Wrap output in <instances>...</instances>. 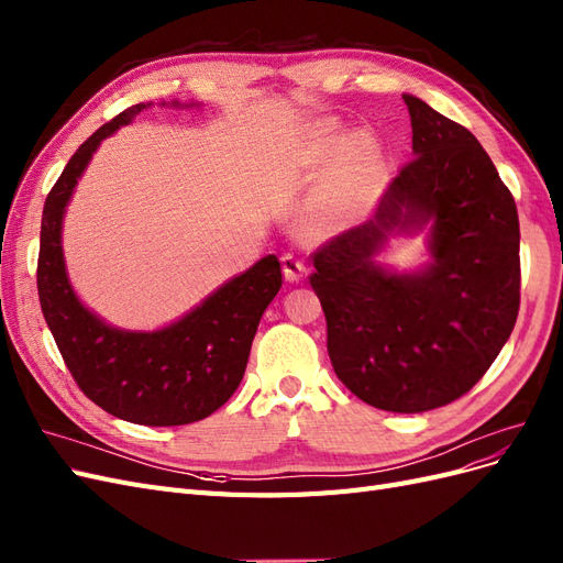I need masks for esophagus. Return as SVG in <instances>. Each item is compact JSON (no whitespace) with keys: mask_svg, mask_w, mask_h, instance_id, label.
I'll return each mask as SVG.
<instances>
[{"mask_svg":"<svg viewBox=\"0 0 563 563\" xmlns=\"http://www.w3.org/2000/svg\"><path fill=\"white\" fill-rule=\"evenodd\" d=\"M280 262H283L285 278L290 280V283H299L303 276H307V264H303L301 256L287 252V254L280 256Z\"/></svg>","mask_w":563,"mask_h":563,"instance_id":"34e87169","label":"esophagus"}]
</instances>
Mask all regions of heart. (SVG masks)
<instances>
[{
	"label": "heart",
	"instance_id": "b5f03b06",
	"mask_svg": "<svg viewBox=\"0 0 563 563\" xmlns=\"http://www.w3.org/2000/svg\"><path fill=\"white\" fill-rule=\"evenodd\" d=\"M346 151V143L336 136L332 126H320L309 141V155L318 165H330ZM379 190V163L367 159L361 169L336 188L334 205L342 214H361L373 205Z\"/></svg>",
	"mask_w": 563,
	"mask_h": 563
}]
</instances>
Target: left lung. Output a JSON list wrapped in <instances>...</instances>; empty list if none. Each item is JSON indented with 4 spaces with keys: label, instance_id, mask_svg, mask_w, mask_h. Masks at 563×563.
I'll list each match as a JSON object with an SVG mask.
<instances>
[{
    "label": "left lung",
    "instance_id": "obj_1",
    "mask_svg": "<svg viewBox=\"0 0 563 563\" xmlns=\"http://www.w3.org/2000/svg\"><path fill=\"white\" fill-rule=\"evenodd\" d=\"M412 159L371 221L313 254L336 377L367 406L424 412L486 375L519 313V214L493 159L462 124L404 93ZM424 232L430 262L396 272L378 256Z\"/></svg>",
    "mask_w": 563,
    "mask_h": 563
}]
</instances>
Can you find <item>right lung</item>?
<instances>
[{
	"instance_id": "right-lung-1",
	"label": "right lung",
	"mask_w": 563,
	"mask_h": 563,
	"mask_svg": "<svg viewBox=\"0 0 563 563\" xmlns=\"http://www.w3.org/2000/svg\"><path fill=\"white\" fill-rule=\"evenodd\" d=\"M151 106L126 108L68 159L44 202L37 290L46 325L87 398L126 422L179 427L205 420L233 396L245 375L260 320L280 290L283 273L278 256L268 254L157 330L115 328L85 307L63 256V217L101 141Z\"/></svg>"
}]
</instances>
